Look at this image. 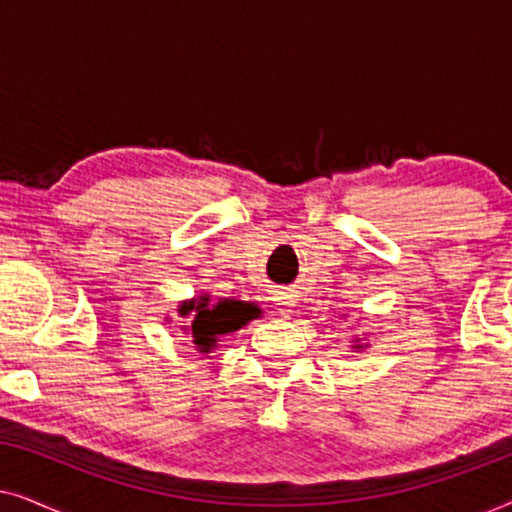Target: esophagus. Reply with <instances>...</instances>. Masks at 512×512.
Instances as JSON below:
<instances>
[{
	"mask_svg": "<svg viewBox=\"0 0 512 512\" xmlns=\"http://www.w3.org/2000/svg\"><path fill=\"white\" fill-rule=\"evenodd\" d=\"M277 305H279V312H291V305H293V303H291V300H284V298H282Z\"/></svg>",
	"mask_w": 512,
	"mask_h": 512,
	"instance_id": "obj_1",
	"label": "esophagus"
}]
</instances>
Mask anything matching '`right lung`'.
<instances>
[{
    "mask_svg": "<svg viewBox=\"0 0 512 512\" xmlns=\"http://www.w3.org/2000/svg\"><path fill=\"white\" fill-rule=\"evenodd\" d=\"M209 300L202 298L200 303H188L181 305V314L195 312L193 314V342L200 347V352H207V349L214 347L216 335L237 331V328L244 326L249 321L251 310L249 305L240 303V300H221L219 305H207Z\"/></svg>",
    "mask_w": 512,
    "mask_h": 512,
    "instance_id": "obj_1",
    "label": "right lung"
}]
</instances>
